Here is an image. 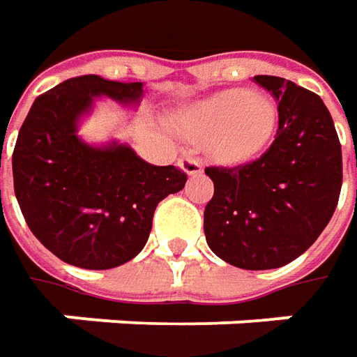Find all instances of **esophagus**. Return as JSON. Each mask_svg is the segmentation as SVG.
<instances>
[{"instance_id":"34e87169","label":"esophagus","mask_w":357,"mask_h":357,"mask_svg":"<svg viewBox=\"0 0 357 357\" xmlns=\"http://www.w3.org/2000/svg\"><path fill=\"white\" fill-rule=\"evenodd\" d=\"M178 165H181V169H183L186 174H199V172H202V169H204L202 158L190 157V155L181 158V160H178Z\"/></svg>"}]
</instances>
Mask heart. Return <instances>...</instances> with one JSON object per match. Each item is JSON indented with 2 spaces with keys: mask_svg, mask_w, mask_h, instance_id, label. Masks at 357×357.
Masks as SVG:
<instances>
[{
  "mask_svg": "<svg viewBox=\"0 0 357 357\" xmlns=\"http://www.w3.org/2000/svg\"><path fill=\"white\" fill-rule=\"evenodd\" d=\"M276 127L274 103L254 91L230 89L195 105L185 129L195 141H208L214 157L240 162L258 155Z\"/></svg>",
  "mask_w": 357,
  "mask_h": 357,
  "instance_id": "1",
  "label": "heart"
}]
</instances>
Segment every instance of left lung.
<instances>
[{
	"instance_id": "obj_1",
	"label": "left lung",
	"mask_w": 357,
	"mask_h": 357,
	"mask_svg": "<svg viewBox=\"0 0 357 357\" xmlns=\"http://www.w3.org/2000/svg\"><path fill=\"white\" fill-rule=\"evenodd\" d=\"M254 81L278 101V130L256 160L204 169L214 183L204 234L228 264L270 270L306 252L328 227L342 190V144L316 93L282 77Z\"/></svg>"
}]
</instances>
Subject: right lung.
I'll return each mask as SVG.
<instances>
[{"label": "right lung", "instance_id": "1", "mask_svg": "<svg viewBox=\"0 0 357 357\" xmlns=\"http://www.w3.org/2000/svg\"><path fill=\"white\" fill-rule=\"evenodd\" d=\"M139 101L143 83L67 79L39 95L13 149V188L29 230L63 262L117 268L141 252L157 204L185 188L176 167H155L127 144L97 149L77 137L93 97Z\"/></svg>", "mask_w": 357, "mask_h": 357}]
</instances>
